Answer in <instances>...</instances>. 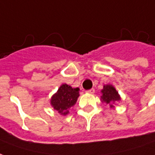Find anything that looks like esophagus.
Masks as SVG:
<instances>
[{"mask_svg": "<svg viewBox=\"0 0 155 155\" xmlns=\"http://www.w3.org/2000/svg\"><path fill=\"white\" fill-rule=\"evenodd\" d=\"M86 92H87V93H90V94H93V93L95 92V90L92 88V89H91V90H88V91H86Z\"/></svg>", "mask_w": 155, "mask_h": 155, "instance_id": "obj_1", "label": "esophagus"}]
</instances>
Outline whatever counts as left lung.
Listing matches in <instances>:
<instances>
[{
    "instance_id": "obj_1",
    "label": "left lung",
    "mask_w": 155,
    "mask_h": 155,
    "mask_svg": "<svg viewBox=\"0 0 155 155\" xmlns=\"http://www.w3.org/2000/svg\"><path fill=\"white\" fill-rule=\"evenodd\" d=\"M101 101L103 103L109 104V107L111 108H114L115 104L121 100V97L116 91L115 87L109 84L104 85V88L101 90Z\"/></svg>"
}]
</instances>
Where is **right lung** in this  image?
Wrapping results in <instances>:
<instances>
[{
    "mask_svg": "<svg viewBox=\"0 0 155 155\" xmlns=\"http://www.w3.org/2000/svg\"><path fill=\"white\" fill-rule=\"evenodd\" d=\"M79 88H73L67 84L61 85L58 90L54 93L50 100V104L54 110L61 114L67 115L69 113V109L77 102L79 97Z\"/></svg>",
    "mask_w": 155,
    "mask_h": 155,
    "instance_id": "add662e5",
    "label": "right lung"
}]
</instances>
